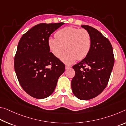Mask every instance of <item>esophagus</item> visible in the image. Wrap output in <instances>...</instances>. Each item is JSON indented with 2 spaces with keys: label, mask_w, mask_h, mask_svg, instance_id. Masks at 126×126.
I'll return each mask as SVG.
<instances>
[{
  "label": "esophagus",
  "mask_w": 126,
  "mask_h": 126,
  "mask_svg": "<svg viewBox=\"0 0 126 126\" xmlns=\"http://www.w3.org/2000/svg\"><path fill=\"white\" fill-rule=\"evenodd\" d=\"M71 67L69 66V65H65V69H68L69 68H71Z\"/></svg>",
  "instance_id": "34e87169"
}]
</instances>
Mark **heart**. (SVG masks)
I'll return each mask as SVG.
<instances>
[{
	"label": "heart",
	"instance_id": "1",
	"mask_svg": "<svg viewBox=\"0 0 126 126\" xmlns=\"http://www.w3.org/2000/svg\"><path fill=\"white\" fill-rule=\"evenodd\" d=\"M55 37L48 40L50 50L55 57L60 58L67 50L61 61L68 64L76 59L80 61L85 58L90 50L91 35L85 29L66 27L58 31Z\"/></svg>",
	"mask_w": 126,
	"mask_h": 126
}]
</instances>
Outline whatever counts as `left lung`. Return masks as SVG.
I'll list each match as a JSON object with an SVG mask.
<instances>
[{
    "mask_svg": "<svg viewBox=\"0 0 126 126\" xmlns=\"http://www.w3.org/2000/svg\"><path fill=\"white\" fill-rule=\"evenodd\" d=\"M81 27L90 34L91 47L87 57L72 67L75 76L71 87L76 97L87 100L97 96L107 87L114 58L108 39L94 28L87 25Z\"/></svg>",
    "mask_w": 126,
    "mask_h": 126,
    "instance_id": "1",
    "label": "left lung"
}]
</instances>
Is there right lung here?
I'll use <instances>...</instances> for the list:
<instances>
[{
	"label": "right lung",
	"mask_w": 126,
	"mask_h": 126,
	"mask_svg": "<svg viewBox=\"0 0 126 126\" xmlns=\"http://www.w3.org/2000/svg\"><path fill=\"white\" fill-rule=\"evenodd\" d=\"M64 23H40L20 39L15 57V69L20 85L35 98L51 95L65 65L50 52L48 40Z\"/></svg>",
	"instance_id": "add662e5"
}]
</instances>
